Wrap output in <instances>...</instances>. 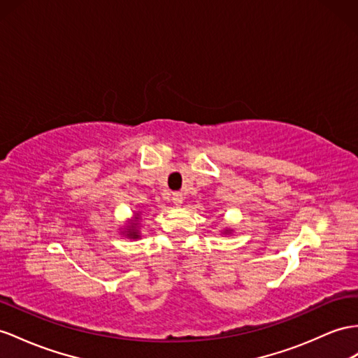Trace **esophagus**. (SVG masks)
<instances>
[{"instance_id":"esophagus-1","label":"esophagus","mask_w":358,"mask_h":358,"mask_svg":"<svg viewBox=\"0 0 358 358\" xmlns=\"http://www.w3.org/2000/svg\"><path fill=\"white\" fill-rule=\"evenodd\" d=\"M182 199H185V196H182L181 192H176V194L172 195V203L176 207H180L182 204Z\"/></svg>"}]
</instances>
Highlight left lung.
<instances>
[{
	"mask_svg": "<svg viewBox=\"0 0 358 358\" xmlns=\"http://www.w3.org/2000/svg\"><path fill=\"white\" fill-rule=\"evenodd\" d=\"M231 231H233V230H227V228H225V230H224L222 233H224V234H228V233H231Z\"/></svg>",
	"mask_w": 358,
	"mask_h": 358,
	"instance_id": "obj_1",
	"label": "left lung"
}]
</instances>
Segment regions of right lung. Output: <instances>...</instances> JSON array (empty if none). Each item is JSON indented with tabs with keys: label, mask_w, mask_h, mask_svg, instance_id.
Instances as JSON below:
<instances>
[{
	"label": "right lung",
	"mask_w": 358,
	"mask_h": 358,
	"mask_svg": "<svg viewBox=\"0 0 358 358\" xmlns=\"http://www.w3.org/2000/svg\"><path fill=\"white\" fill-rule=\"evenodd\" d=\"M139 221H141V212H136L134 217L128 219V224L125 228H122V236L128 237V239H141V230H139Z\"/></svg>",
	"instance_id": "obj_1"
}]
</instances>
